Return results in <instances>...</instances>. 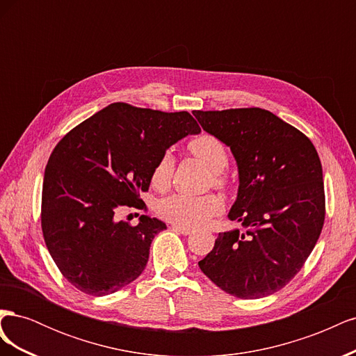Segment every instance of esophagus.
Returning <instances> with one entry per match:
<instances>
[{"label": "esophagus", "mask_w": 356, "mask_h": 356, "mask_svg": "<svg viewBox=\"0 0 356 356\" xmlns=\"http://www.w3.org/2000/svg\"><path fill=\"white\" fill-rule=\"evenodd\" d=\"M172 230L177 232V233H181V234H191L193 230L191 229H187V227H179V225H172Z\"/></svg>", "instance_id": "34e87169"}]
</instances>
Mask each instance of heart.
Returning <instances> with one entry per match:
<instances>
[{
  "mask_svg": "<svg viewBox=\"0 0 356 356\" xmlns=\"http://www.w3.org/2000/svg\"><path fill=\"white\" fill-rule=\"evenodd\" d=\"M188 149L212 172L213 184L222 187L225 179L221 172L229 165V152L221 139L211 134H200L188 143ZM174 169V154L170 152L161 153L152 170V184L156 188H166L170 184ZM156 211L161 218L172 224L193 229L207 224L213 215L220 213L222 211V202L215 195H170L157 203Z\"/></svg>",
  "mask_w": 356,
  "mask_h": 356,
  "instance_id": "1",
  "label": "heart"
}]
</instances>
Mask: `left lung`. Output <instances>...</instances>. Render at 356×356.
Masks as SVG:
<instances>
[{
	"instance_id": "obj_1",
	"label": "left lung",
	"mask_w": 356,
	"mask_h": 356,
	"mask_svg": "<svg viewBox=\"0 0 356 356\" xmlns=\"http://www.w3.org/2000/svg\"><path fill=\"white\" fill-rule=\"evenodd\" d=\"M238 165L239 188L229 220L200 270L245 300L275 294L293 279L319 239L325 193L316 148L298 129L261 108L193 113Z\"/></svg>"
}]
</instances>
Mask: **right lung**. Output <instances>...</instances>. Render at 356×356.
<instances>
[{
    "instance_id": "1",
    "label": "right lung",
    "mask_w": 356,
    "mask_h": 356,
    "mask_svg": "<svg viewBox=\"0 0 356 356\" xmlns=\"http://www.w3.org/2000/svg\"><path fill=\"white\" fill-rule=\"evenodd\" d=\"M197 134L200 127L187 111L115 102L60 139L42 181L41 227L53 261L70 284L102 297L144 272L149 246L166 224L141 215L131 225L115 218L117 209L141 203L139 195L148 190L159 156Z\"/></svg>"
}]
</instances>
